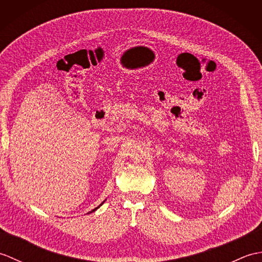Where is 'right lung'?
I'll return each instance as SVG.
<instances>
[{
	"instance_id": "right-lung-1",
	"label": "right lung",
	"mask_w": 262,
	"mask_h": 262,
	"mask_svg": "<svg viewBox=\"0 0 262 262\" xmlns=\"http://www.w3.org/2000/svg\"><path fill=\"white\" fill-rule=\"evenodd\" d=\"M104 202H105V200H103V202H102V203H101V204H100V205H99V206H98V207H96V208H94V209H92V210H91V211H89V213H88V214H90V213H92V211H96V210H97V209H98V208H99V207H100V206H101V205H102V204H103V203H104Z\"/></svg>"
}]
</instances>
